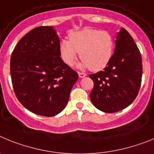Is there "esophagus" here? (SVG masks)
Here are the masks:
<instances>
[{
	"instance_id": "1",
	"label": "esophagus",
	"mask_w": 154,
	"mask_h": 154,
	"mask_svg": "<svg viewBox=\"0 0 154 154\" xmlns=\"http://www.w3.org/2000/svg\"><path fill=\"white\" fill-rule=\"evenodd\" d=\"M78 74H79V77H81V78H83V77H86V76H87L86 73H81V72H79Z\"/></svg>"
}]
</instances>
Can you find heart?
Segmentation results:
<instances>
[{
	"label": "heart",
	"instance_id": "1",
	"mask_svg": "<svg viewBox=\"0 0 154 154\" xmlns=\"http://www.w3.org/2000/svg\"><path fill=\"white\" fill-rule=\"evenodd\" d=\"M114 45V38L109 32L85 29L70 33L69 40H61L60 53L65 63L73 66L80 53L82 60L79 64L80 67L99 71L111 60Z\"/></svg>",
	"mask_w": 154,
	"mask_h": 154
}]
</instances>
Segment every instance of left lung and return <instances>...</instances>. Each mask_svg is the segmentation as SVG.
Instances as JSON below:
<instances>
[{"mask_svg":"<svg viewBox=\"0 0 154 154\" xmlns=\"http://www.w3.org/2000/svg\"><path fill=\"white\" fill-rule=\"evenodd\" d=\"M143 74L142 57L134 40L122 28L116 39V49L104 70L89 77L94 82L91 101L97 109L113 113L125 109L136 99Z\"/></svg>","mask_w":154,"mask_h":154,"instance_id":"8db88e82","label":"left lung"}]
</instances>
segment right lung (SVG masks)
Instances as JSON below:
<instances>
[{
  "label": "right lung",
  "mask_w": 154,
  "mask_h": 154,
  "mask_svg": "<svg viewBox=\"0 0 154 154\" xmlns=\"http://www.w3.org/2000/svg\"><path fill=\"white\" fill-rule=\"evenodd\" d=\"M11 77L18 101L30 112L51 117L66 106L78 73L60 57V38L52 26L33 29L11 57Z\"/></svg>",
  "instance_id": "obj_1"
}]
</instances>
